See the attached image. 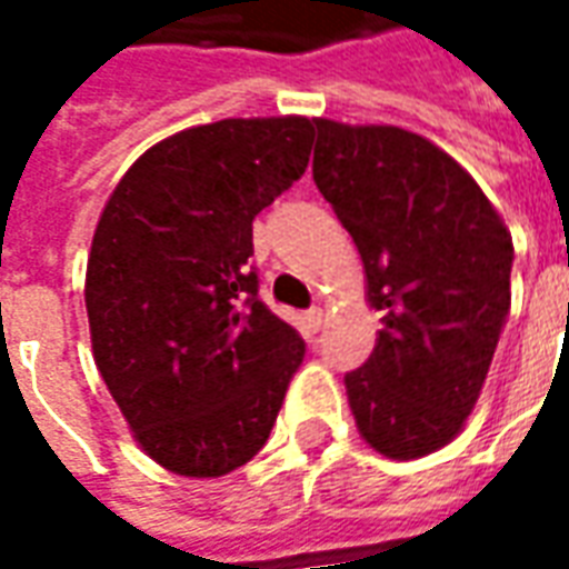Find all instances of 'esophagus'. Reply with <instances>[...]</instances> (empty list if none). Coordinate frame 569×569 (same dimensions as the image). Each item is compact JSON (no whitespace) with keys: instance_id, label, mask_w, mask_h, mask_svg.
Instances as JSON below:
<instances>
[{"instance_id":"esophagus-1","label":"esophagus","mask_w":569,"mask_h":569,"mask_svg":"<svg viewBox=\"0 0 569 569\" xmlns=\"http://www.w3.org/2000/svg\"><path fill=\"white\" fill-rule=\"evenodd\" d=\"M305 322H308L310 332H320L322 322H326V313H322V308H310L308 313H305Z\"/></svg>"}]
</instances>
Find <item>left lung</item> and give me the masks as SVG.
Listing matches in <instances>:
<instances>
[{"instance_id":"8db88e82","label":"left lung","mask_w":569,"mask_h":569,"mask_svg":"<svg viewBox=\"0 0 569 569\" xmlns=\"http://www.w3.org/2000/svg\"><path fill=\"white\" fill-rule=\"evenodd\" d=\"M313 124V182L353 237L383 322L345 375L347 399L375 451L415 460L476 408L512 301V234L476 179L418 133Z\"/></svg>"}]
</instances>
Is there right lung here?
I'll return each instance as SVG.
<instances>
[{
    "label": "right lung",
    "instance_id": "1",
    "mask_svg": "<svg viewBox=\"0 0 569 569\" xmlns=\"http://www.w3.org/2000/svg\"><path fill=\"white\" fill-rule=\"evenodd\" d=\"M308 118H224L151 146L97 222L84 280L97 369L142 451L216 478L261 451L301 335L259 298L252 219L308 170Z\"/></svg>",
    "mask_w": 569,
    "mask_h": 569
}]
</instances>
